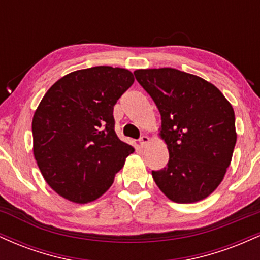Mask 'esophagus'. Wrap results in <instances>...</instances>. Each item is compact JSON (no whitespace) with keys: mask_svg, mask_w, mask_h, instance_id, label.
Instances as JSON below:
<instances>
[{"mask_svg":"<svg viewBox=\"0 0 260 260\" xmlns=\"http://www.w3.org/2000/svg\"><path fill=\"white\" fill-rule=\"evenodd\" d=\"M148 142H149V137L148 136H142L139 138V144H140V147H145V145L148 144Z\"/></svg>","mask_w":260,"mask_h":260,"instance_id":"34e87169","label":"esophagus"}]
</instances>
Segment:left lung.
I'll return each mask as SVG.
<instances>
[{
	"instance_id": "1",
	"label": "left lung",
	"mask_w": 260,
	"mask_h": 260,
	"mask_svg": "<svg viewBox=\"0 0 260 260\" xmlns=\"http://www.w3.org/2000/svg\"><path fill=\"white\" fill-rule=\"evenodd\" d=\"M136 79L161 115L168 166L151 171L161 192L194 203L221 183L236 144L235 112L222 92L201 77L175 68L138 70Z\"/></svg>"
}]
</instances>
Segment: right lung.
I'll return each instance as SVG.
<instances>
[{
    "label": "right lung",
    "mask_w": 260,
    "mask_h": 260,
    "mask_svg": "<svg viewBox=\"0 0 260 260\" xmlns=\"http://www.w3.org/2000/svg\"><path fill=\"white\" fill-rule=\"evenodd\" d=\"M133 82L128 70L98 66L67 74L44 95L32 117L34 156L61 197L79 204L98 199L134 151L117 137L113 118Z\"/></svg>",
    "instance_id": "obj_1"
}]
</instances>
